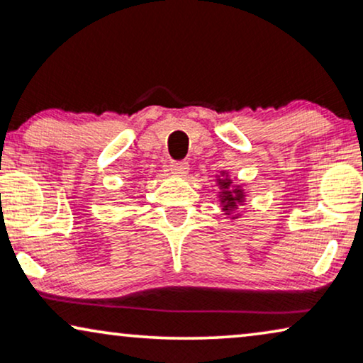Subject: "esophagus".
I'll return each instance as SVG.
<instances>
[{
    "mask_svg": "<svg viewBox=\"0 0 363 363\" xmlns=\"http://www.w3.org/2000/svg\"><path fill=\"white\" fill-rule=\"evenodd\" d=\"M170 170L172 173H175L177 177H186L188 172H190V164L186 162H172Z\"/></svg>",
    "mask_w": 363,
    "mask_h": 363,
    "instance_id": "1",
    "label": "esophagus"
}]
</instances>
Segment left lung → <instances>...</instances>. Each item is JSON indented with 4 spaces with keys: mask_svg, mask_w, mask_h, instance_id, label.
I'll return each instance as SVG.
<instances>
[{
    "mask_svg": "<svg viewBox=\"0 0 363 363\" xmlns=\"http://www.w3.org/2000/svg\"><path fill=\"white\" fill-rule=\"evenodd\" d=\"M216 182H218L220 190H222L220 191V203L223 206V211H227V215H230L238 205L243 203L245 193L240 185L232 186V180H230L228 175H225V172L222 173V178H216Z\"/></svg>",
    "mask_w": 363,
    "mask_h": 363,
    "instance_id": "8db88e82",
    "label": "left lung"
}]
</instances>
